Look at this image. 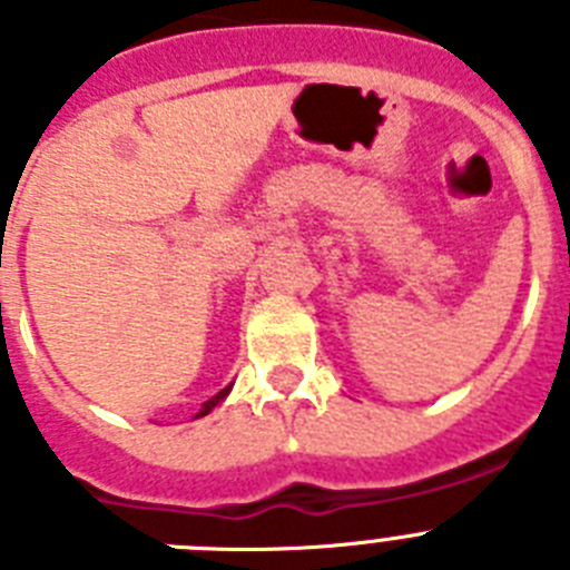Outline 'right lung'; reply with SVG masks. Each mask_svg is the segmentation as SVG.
<instances>
[{
  "instance_id": "right-lung-1",
  "label": "right lung",
  "mask_w": 570,
  "mask_h": 570,
  "mask_svg": "<svg viewBox=\"0 0 570 570\" xmlns=\"http://www.w3.org/2000/svg\"><path fill=\"white\" fill-rule=\"evenodd\" d=\"M228 391H230V385H228V387H223V391H219V394H216V396H210V400H208V402H203V407H199V414H196V416H194V420H199V416L210 414V411H214V407H216V405H219V402H223V400H225V396H228Z\"/></svg>"
}]
</instances>
